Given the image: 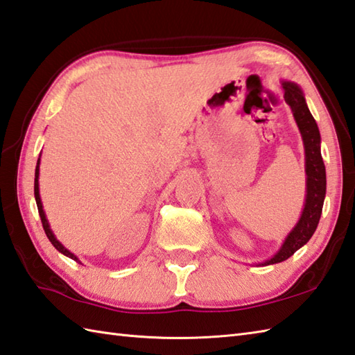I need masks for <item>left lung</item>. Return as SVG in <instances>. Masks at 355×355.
I'll use <instances>...</instances> for the list:
<instances>
[{
  "instance_id": "left-lung-1",
  "label": "left lung",
  "mask_w": 355,
  "mask_h": 355,
  "mask_svg": "<svg viewBox=\"0 0 355 355\" xmlns=\"http://www.w3.org/2000/svg\"><path fill=\"white\" fill-rule=\"evenodd\" d=\"M282 89L285 92L286 104L291 107L293 116L300 130L303 146H305V171H306V199L305 208L295 227L285 239L284 245L270 260L259 265H272L284 262L291 257L295 251L302 248L319 225L324 194H327V171L320 153V132L315 119L306 105L305 96L300 87L294 83L282 81Z\"/></svg>"
}]
</instances>
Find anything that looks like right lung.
Masks as SVG:
<instances>
[{
  "label": "right lung",
  "mask_w": 355,
  "mask_h": 355,
  "mask_svg": "<svg viewBox=\"0 0 355 355\" xmlns=\"http://www.w3.org/2000/svg\"><path fill=\"white\" fill-rule=\"evenodd\" d=\"M40 157H41V155H40ZM40 157H38V162H36V168H35V200H36V207H38V213H40V218H41V222H42V228H44L46 234H47V237H49V241L52 242V245H53V247H55L58 251L62 252L64 256H67V257H70V259L76 260V262H79V259L73 254V252H70V251H69L66 247H64V245L55 237L53 231L50 230L49 220L46 219V213H44V209H42L41 198H40V182H38V178H40ZM79 263H81V262H79Z\"/></svg>",
  "instance_id": "obj_1"
}]
</instances>
